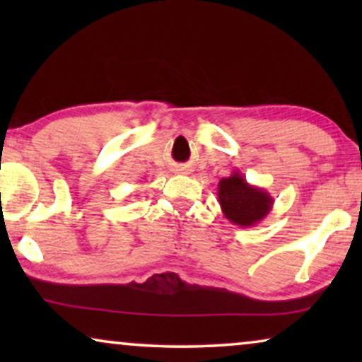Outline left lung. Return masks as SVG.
Masks as SVG:
<instances>
[{
	"label": "left lung",
	"instance_id": "1",
	"mask_svg": "<svg viewBox=\"0 0 362 362\" xmlns=\"http://www.w3.org/2000/svg\"><path fill=\"white\" fill-rule=\"evenodd\" d=\"M217 197L226 219L239 227H254L274 206V197L259 186L249 185L240 171H232L217 185Z\"/></svg>",
	"mask_w": 362,
	"mask_h": 362
}]
</instances>
